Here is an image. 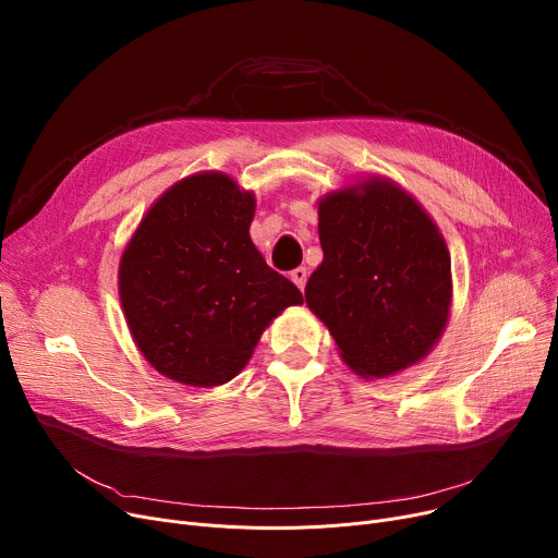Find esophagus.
<instances>
[{
	"instance_id": "1",
	"label": "esophagus",
	"mask_w": 558,
	"mask_h": 558,
	"mask_svg": "<svg viewBox=\"0 0 558 558\" xmlns=\"http://www.w3.org/2000/svg\"><path fill=\"white\" fill-rule=\"evenodd\" d=\"M291 280H294L296 287L303 291V289H305V282H307V269H305V267L294 269V271H291Z\"/></svg>"
}]
</instances>
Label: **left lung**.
Segmentation results:
<instances>
[{
  "label": "left lung",
  "mask_w": 558,
  "mask_h": 558,
  "mask_svg": "<svg viewBox=\"0 0 558 558\" xmlns=\"http://www.w3.org/2000/svg\"><path fill=\"white\" fill-rule=\"evenodd\" d=\"M324 262L305 301L343 362L387 377L423 360L450 312V253L421 205L389 181L332 192L318 203Z\"/></svg>",
  "instance_id": "8db88e82"
}]
</instances>
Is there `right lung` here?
I'll use <instances>...</instances> for the list:
<instances>
[{
  "label": "right lung",
  "mask_w": 558,
  "mask_h": 558,
  "mask_svg": "<svg viewBox=\"0 0 558 558\" xmlns=\"http://www.w3.org/2000/svg\"><path fill=\"white\" fill-rule=\"evenodd\" d=\"M255 198L223 173H196L165 192L120 264L131 335L156 371L192 387L238 375L264 328L299 287L251 242Z\"/></svg>",
  "instance_id": "obj_1"
}]
</instances>
